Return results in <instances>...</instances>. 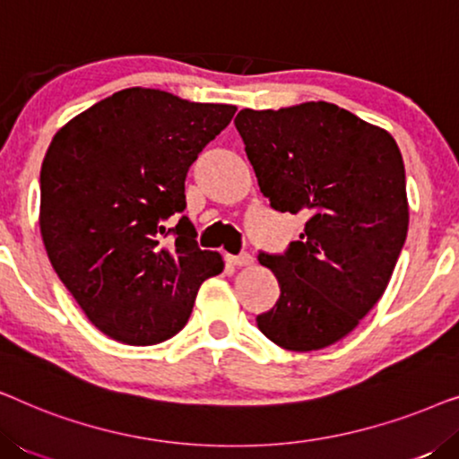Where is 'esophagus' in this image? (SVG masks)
Segmentation results:
<instances>
[{"mask_svg":"<svg viewBox=\"0 0 459 459\" xmlns=\"http://www.w3.org/2000/svg\"><path fill=\"white\" fill-rule=\"evenodd\" d=\"M228 261L231 263V265H236V267H248V265H253V256H250L248 253H242V255H228Z\"/></svg>","mask_w":459,"mask_h":459,"instance_id":"34e87169","label":"esophagus"}]
</instances>
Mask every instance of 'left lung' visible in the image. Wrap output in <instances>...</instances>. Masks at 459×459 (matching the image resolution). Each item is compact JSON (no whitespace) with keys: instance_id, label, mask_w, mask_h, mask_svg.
<instances>
[{"instance_id":"obj_1","label":"left lung","mask_w":459,"mask_h":459,"mask_svg":"<svg viewBox=\"0 0 459 459\" xmlns=\"http://www.w3.org/2000/svg\"><path fill=\"white\" fill-rule=\"evenodd\" d=\"M263 196L307 217L284 255L259 253L280 299L256 325L281 349H325L385 294L410 223L405 167L388 131L328 102L236 117Z\"/></svg>"}]
</instances>
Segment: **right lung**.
<instances>
[{
  "instance_id": "1",
  "label": "right lung",
  "mask_w": 459,
  "mask_h": 459,
  "mask_svg": "<svg viewBox=\"0 0 459 459\" xmlns=\"http://www.w3.org/2000/svg\"><path fill=\"white\" fill-rule=\"evenodd\" d=\"M236 106L129 87L71 118L41 165L39 228L52 267L112 341L159 344L187 324L198 288L223 272L181 217L186 175ZM176 236L175 245L161 238Z\"/></svg>"
}]
</instances>
